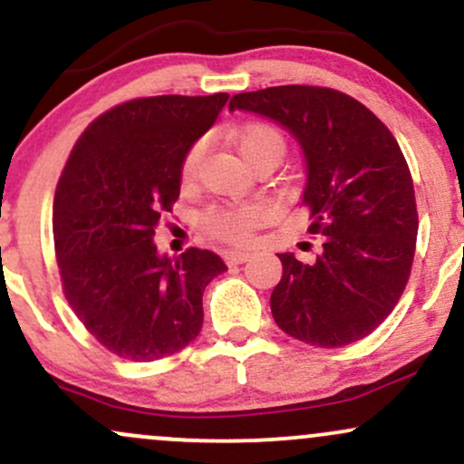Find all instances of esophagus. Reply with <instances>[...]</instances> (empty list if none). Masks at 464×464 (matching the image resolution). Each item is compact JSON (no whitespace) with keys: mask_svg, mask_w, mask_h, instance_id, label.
Returning a JSON list of instances; mask_svg holds the SVG:
<instances>
[{"mask_svg":"<svg viewBox=\"0 0 464 464\" xmlns=\"http://www.w3.org/2000/svg\"><path fill=\"white\" fill-rule=\"evenodd\" d=\"M250 253H246V250H227L225 253V262L227 264H244L248 262Z\"/></svg>","mask_w":464,"mask_h":464,"instance_id":"esophagus-1","label":"esophagus"}]
</instances>
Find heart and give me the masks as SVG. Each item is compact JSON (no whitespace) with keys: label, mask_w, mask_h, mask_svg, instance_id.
I'll use <instances>...</instances> for the list:
<instances>
[{"label":"heart","mask_w":464,"mask_h":464,"mask_svg":"<svg viewBox=\"0 0 464 464\" xmlns=\"http://www.w3.org/2000/svg\"><path fill=\"white\" fill-rule=\"evenodd\" d=\"M202 141H196L189 148L188 154L183 159V179L188 180L194 177L196 168L202 157ZM237 150L246 161L253 165L257 159L262 157H284L285 143L281 132L273 129V126L257 124L248 126L246 130L239 132L237 137ZM262 211L255 205H236V207H225V209H214L209 211L205 218L207 228L211 233L222 239H244L250 233V228L259 222Z\"/></svg>","instance_id":"obj_1"}]
</instances>
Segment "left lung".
Masks as SVG:
<instances>
[{"instance_id": "8db88e82", "label": "left lung", "mask_w": 464, "mask_h": 464, "mask_svg": "<svg viewBox=\"0 0 464 464\" xmlns=\"http://www.w3.org/2000/svg\"><path fill=\"white\" fill-rule=\"evenodd\" d=\"M228 111L275 121L305 157L301 202L323 253L303 264L279 253L275 323L314 347L362 340L397 305L414 259V185L392 132L347 93L285 84L233 95Z\"/></svg>"}]
</instances>
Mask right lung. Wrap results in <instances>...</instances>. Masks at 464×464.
Segmentation results:
<instances>
[{"instance_id":"1","label":"right lung","mask_w":464,"mask_h":464,"mask_svg":"<svg viewBox=\"0 0 464 464\" xmlns=\"http://www.w3.org/2000/svg\"><path fill=\"white\" fill-rule=\"evenodd\" d=\"M228 93L157 95L106 111L80 135L54 196L63 290L111 353L152 362L202 327V292L220 255L157 250L154 228L180 194L183 159L214 126Z\"/></svg>"}]
</instances>
